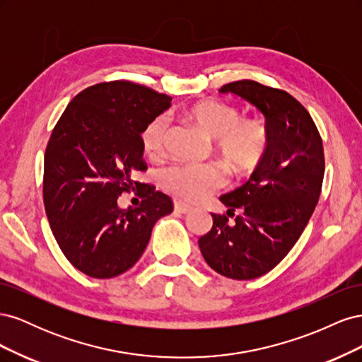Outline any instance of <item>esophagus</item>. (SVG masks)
Segmentation results:
<instances>
[{
  "mask_svg": "<svg viewBox=\"0 0 362 362\" xmlns=\"http://www.w3.org/2000/svg\"><path fill=\"white\" fill-rule=\"evenodd\" d=\"M173 208H175V211L180 213V214H185V213H189L192 210V206L187 205V204H184V202H175Z\"/></svg>",
  "mask_w": 362,
  "mask_h": 362,
  "instance_id": "1",
  "label": "esophagus"
}]
</instances>
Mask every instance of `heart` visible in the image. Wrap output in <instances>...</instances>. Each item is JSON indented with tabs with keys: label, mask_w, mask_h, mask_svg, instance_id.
Segmentation results:
<instances>
[{
	"label": "heart",
	"mask_w": 362,
	"mask_h": 362,
	"mask_svg": "<svg viewBox=\"0 0 362 362\" xmlns=\"http://www.w3.org/2000/svg\"><path fill=\"white\" fill-rule=\"evenodd\" d=\"M182 117L213 140L214 152L225 166L247 175L264 160L269 151L267 128L259 120L242 117L237 107L221 101H201L189 105ZM168 133L166 117L158 116L141 131V149L149 158L164 151ZM226 175L217 164H175L161 172V184L184 199L198 201L223 187Z\"/></svg>",
	"instance_id": "obj_1"
}]
</instances>
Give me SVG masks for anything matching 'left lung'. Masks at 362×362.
Here are the masks:
<instances>
[{"label": "left lung", "mask_w": 362, "mask_h": 362, "mask_svg": "<svg viewBox=\"0 0 362 362\" xmlns=\"http://www.w3.org/2000/svg\"><path fill=\"white\" fill-rule=\"evenodd\" d=\"M221 93L243 98L264 115L269 151L242 187L221 196L234 222L211 214L199 247L218 275L255 279L279 264L310 222L322 192L323 144L310 113L286 90L242 80Z\"/></svg>", "instance_id": "8db88e82"}]
</instances>
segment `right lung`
Returning <instances> with one entry per match:
<instances>
[{"label":"right lung","mask_w":362,"mask_h":362,"mask_svg":"<svg viewBox=\"0 0 362 362\" xmlns=\"http://www.w3.org/2000/svg\"><path fill=\"white\" fill-rule=\"evenodd\" d=\"M172 98L131 81L87 87L68 104L43 158V204L62 252L84 275L108 279L133 267L152 228L173 210L168 194L136 181L146 169L140 136ZM136 191L139 207L120 209Z\"/></svg>","instance_id":"right-lung-1"}]
</instances>
